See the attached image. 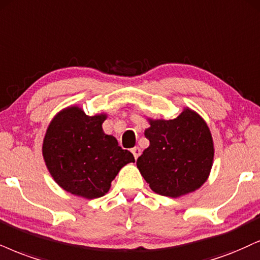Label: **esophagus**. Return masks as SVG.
<instances>
[{"instance_id":"1","label":"esophagus","mask_w":260,"mask_h":260,"mask_svg":"<svg viewBox=\"0 0 260 260\" xmlns=\"http://www.w3.org/2000/svg\"><path fill=\"white\" fill-rule=\"evenodd\" d=\"M131 153L135 156V159H137L141 155V148L140 147H134V148L131 149Z\"/></svg>"}]
</instances>
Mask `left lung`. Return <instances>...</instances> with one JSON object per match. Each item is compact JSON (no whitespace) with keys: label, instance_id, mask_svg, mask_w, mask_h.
Masks as SVG:
<instances>
[{"label":"left lung","instance_id":"obj_1","mask_svg":"<svg viewBox=\"0 0 260 260\" xmlns=\"http://www.w3.org/2000/svg\"><path fill=\"white\" fill-rule=\"evenodd\" d=\"M145 131L149 147L137 168L156 194L178 198L205 183L212 168L214 149L210 129L200 115L185 108L171 120H149Z\"/></svg>","mask_w":260,"mask_h":260}]
</instances>
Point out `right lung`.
I'll list each match as a JSON object with an SVG mask.
<instances>
[{
    "instance_id": "right-lung-1",
    "label": "right lung",
    "mask_w": 260,
    "mask_h": 260,
    "mask_svg": "<svg viewBox=\"0 0 260 260\" xmlns=\"http://www.w3.org/2000/svg\"><path fill=\"white\" fill-rule=\"evenodd\" d=\"M106 114L89 117L79 107L55 115L43 141V158L54 181L66 191L96 199L110 190L124 165L135 161L129 150L106 135Z\"/></svg>"
}]
</instances>
